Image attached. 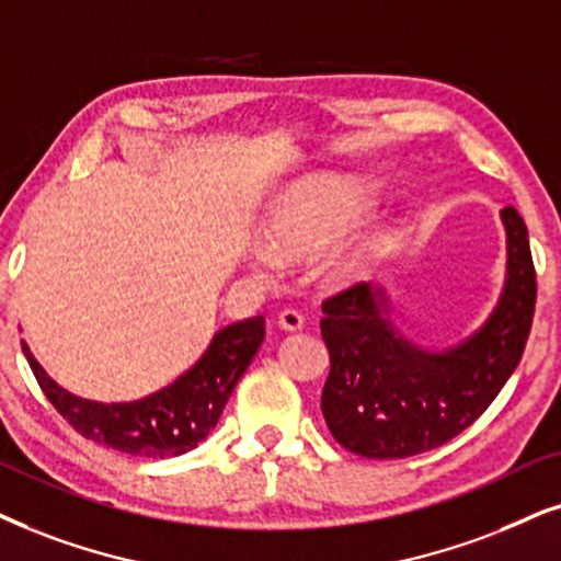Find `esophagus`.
Wrapping results in <instances>:
<instances>
[{
    "label": "esophagus",
    "instance_id": "1",
    "mask_svg": "<svg viewBox=\"0 0 561 561\" xmlns=\"http://www.w3.org/2000/svg\"><path fill=\"white\" fill-rule=\"evenodd\" d=\"M276 323H279V329H285V331H300L305 318H302L300 310L285 308L279 316H276Z\"/></svg>",
    "mask_w": 561,
    "mask_h": 561
}]
</instances>
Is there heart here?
<instances>
[{"instance_id":"heart-1","label":"heart","mask_w":561,"mask_h":561,"mask_svg":"<svg viewBox=\"0 0 561 561\" xmlns=\"http://www.w3.org/2000/svg\"><path fill=\"white\" fill-rule=\"evenodd\" d=\"M357 209L339 204L316 188H295L276 204L268 219V240L274 251L289 259H308L336 243L350 230ZM382 251V240L373 238L339 253V274H359Z\"/></svg>"}]
</instances>
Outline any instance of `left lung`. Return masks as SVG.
<instances>
[{
  "label": "left lung",
  "instance_id": "1",
  "mask_svg": "<svg viewBox=\"0 0 561 561\" xmlns=\"http://www.w3.org/2000/svg\"><path fill=\"white\" fill-rule=\"evenodd\" d=\"M507 282L489 321L445 352H424L393 331L388 297L365 282L323 300L331 370L321 409L333 439L365 458L435 450L484 414L526 350L536 310L528 228L502 209Z\"/></svg>",
  "mask_w": 561,
  "mask_h": 561
}]
</instances>
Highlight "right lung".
Wrapping results in <instances>:
<instances>
[{"mask_svg": "<svg viewBox=\"0 0 561 561\" xmlns=\"http://www.w3.org/2000/svg\"><path fill=\"white\" fill-rule=\"evenodd\" d=\"M264 333V316L217 331L191 370L162 391L129 403L88 401L64 391L35 363L25 344L23 352L41 391L82 437L129 456L173 458L196 448L215 430L232 388L256 357Z\"/></svg>", "mask_w": 561, "mask_h": 561, "instance_id": "right-lung-1", "label": "right lung"}]
</instances>
